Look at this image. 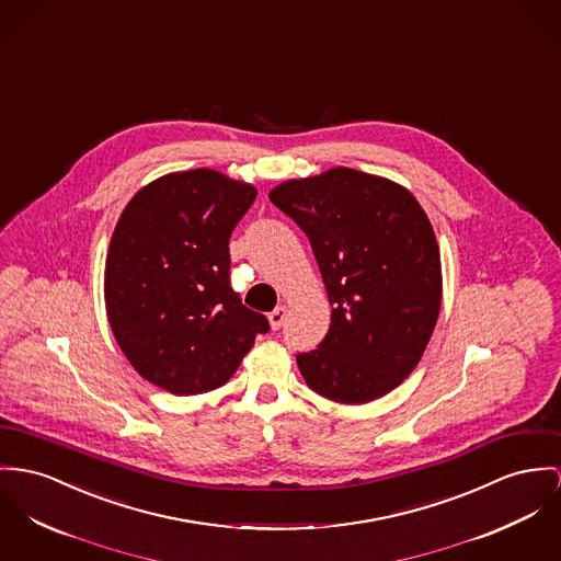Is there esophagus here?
<instances>
[{
  "label": "esophagus",
  "instance_id": "1",
  "mask_svg": "<svg viewBox=\"0 0 561 561\" xmlns=\"http://www.w3.org/2000/svg\"><path fill=\"white\" fill-rule=\"evenodd\" d=\"M286 318H288V307H284V305L275 307V309L268 313V324H271V329L277 331L279 327H284Z\"/></svg>",
  "mask_w": 561,
  "mask_h": 561
}]
</instances>
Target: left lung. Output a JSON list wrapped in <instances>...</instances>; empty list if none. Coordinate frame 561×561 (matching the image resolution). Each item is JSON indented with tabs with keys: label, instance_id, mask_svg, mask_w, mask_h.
<instances>
[{
	"label": "left lung",
	"instance_id": "left-lung-1",
	"mask_svg": "<svg viewBox=\"0 0 561 561\" xmlns=\"http://www.w3.org/2000/svg\"><path fill=\"white\" fill-rule=\"evenodd\" d=\"M268 198L307 234L331 311L297 356L307 387L337 403L385 397L419 365L442 305L432 221L403 185L354 169L290 179Z\"/></svg>",
	"mask_w": 561,
	"mask_h": 561
}]
</instances>
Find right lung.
<instances>
[{
	"label": "right lung",
	"mask_w": 561,
	"mask_h": 561,
	"mask_svg": "<svg viewBox=\"0 0 561 561\" xmlns=\"http://www.w3.org/2000/svg\"><path fill=\"white\" fill-rule=\"evenodd\" d=\"M256 187L211 169L138 190L115 226L104 301L129 365L173 394L226 385L268 320L230 288L228 241Z\"/></svg>",
	"instance_id": "add662e5"
}]
</instances>
